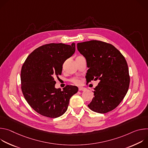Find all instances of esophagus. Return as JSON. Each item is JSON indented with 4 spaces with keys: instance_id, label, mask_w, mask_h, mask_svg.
<instances>
[{
    "instance_id": "esophagus-1",
    "label": "esophagus",
    "mask_w": 148,
    "mask_h": 148,
    "mask_svg": "<svg viewBox=\"0 0 148 148\" xmlns=\"http://www.w3.org/2000/svg\"><path fill=\"white\" fill-rule=\"evenodd\" d=\"M78 90L79 91H85V90H86V88L84 87H79L78 88Z\"/></svg>"
}]
</instances>
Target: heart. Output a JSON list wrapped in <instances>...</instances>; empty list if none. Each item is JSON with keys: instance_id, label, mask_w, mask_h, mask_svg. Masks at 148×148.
Returning <instances> with one entry per match:
<instances>
[{"instance_id": "obj_1", "label": "heart", "mask_w": 148, "mask_h": 148, "mask_svg": "<svg viewBox=\"0 0 148 148\" xmlns=\"http://www.w3.org/2000/svg\"><path fill=\"white\" fill-rule=\"evenodd\" d=\"M70 81L75 85H79L81 84V80L78 77H74L70 79Z\"/></svg>"}]
</instances>
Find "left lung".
<instances>
[{
    "label": "left lung",
    "mask_w": 148,
    "mask_h": 148,
    "mask_svg": "<svg viewBox=\"0 0 148 148\" xmlns=\"http://www.w3.org/2000/svg\"><path fill=\"white\" fill-rule=\"evenodd\" d=\"M78 51L86 57L89 69L88 82L99 79L94 88V98L88 107L92 111L105 114L116 108L128 92L130 77L127 62L113 45L98 40L78 43Z\"/></svg>",
    "instance_id": "obj_1"
}]
</instances>
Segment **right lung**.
I'll return each mask as SVG.
<instances>
[{
    "instance_id": "1",
    "label": "right lung",
    "mask_w": 148,
    "mask_h": 148,
    "mask_svg": "<svg viewBox=\"0 0 148 148\" xmlns=\"http://www.w3.org/2000/svg\"><path fill=\"white\" fill-rule=\"evenodd\" d=\"M75 45L50 43L41 46L27 57L21 70V88L30 106L39 114L55 118L64 114L76 86L56 88L54 78L61 74L63 63L73 56Z\"/></svg>"
}]
</instances>
